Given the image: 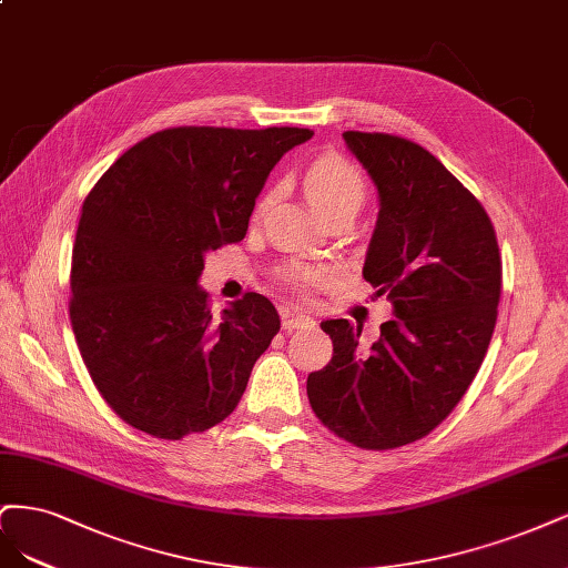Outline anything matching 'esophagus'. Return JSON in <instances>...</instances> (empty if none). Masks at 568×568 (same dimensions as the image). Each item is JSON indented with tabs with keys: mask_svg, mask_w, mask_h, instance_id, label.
Wrapping results in <instances>:
<instances>
[{
	"mask_svg": "<svg viewBox=\"0 0 568 568\" xmlns=\"http://www.w3.org/2000/svg\"><path fill=\"white\" fill-rule=\"evenodd\" d=\"M281 321H283V331H297V327H311L314 325V318H308L295 308H283L281 311Z\"/></svg>",
	"mask_w": 568,
	"mask_h": 568,
	"instance_id": "34e87169",
	"label": "esophagus"
}]
</instances>
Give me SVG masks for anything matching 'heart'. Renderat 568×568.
<instances>
[{
	"mask_svg": "<svg viewBox=\"0 0 568 568\" xmlns=\"http://www.w3.org/2000/svg\"><path fill=\"white\" fill-rule=\"evenodd\" d=\"M306 195L311 205L323 216L335 210H356L363 205L365 184L363 176L349 162L327 155L314 162V168L306 174ZM327 278V268L314 264H300L287 271V281L292 287L304 290L314 283Z\"/></svg>",
	"mask_w": 568,
	"mask_h": 568,
	"instance_id": "b5f03b06",
	"label": "heart"
}]
</instances>
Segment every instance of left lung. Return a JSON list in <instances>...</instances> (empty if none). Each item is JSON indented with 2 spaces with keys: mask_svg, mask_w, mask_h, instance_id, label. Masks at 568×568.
<instances>
[{
  "mask_svg": "<svg viewBox=\"0 0 568 568\" xmlns=\"http://www.w3.org/2000/svg\"><path fill=\"white\" fill-rule=\"evenodd\" d=\"M377 191L363 278L394 318L371 349L346 318L323 321L333 358L306 379L321 423L371 450L406 446L442 425L479 373L498 318L500 252L490 219L423 145L344 132Z\"/></svg>",
  "mask_w": 568,
  "mask_h": 568,
  "instance_id": "8db88e82",
  "label": "left lung"
}]
</instances>
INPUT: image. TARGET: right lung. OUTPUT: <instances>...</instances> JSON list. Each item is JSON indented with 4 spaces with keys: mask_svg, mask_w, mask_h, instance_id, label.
I'll use <instances>...</instances> for the list:
<instances>
[{
    "mask_svg": "<svg viewBox=\"0 0 568 568\" xmlns=\"http://www.w3.org/2000/svg\"><path fill=\"white\" fill-rule=\"evenodd\" d=\"M311 136L304 126H176L132 145L87 195L70 323L126 425L181 438L235 410L281 318L257 292L214 318L200 273L207 252L243 241L271 170Z\"/></svg>",
    "mask_w": 568,
    "mask_h": 568,
    "instance_id": "1",
    "label": "right lung"
}]
</instances>
